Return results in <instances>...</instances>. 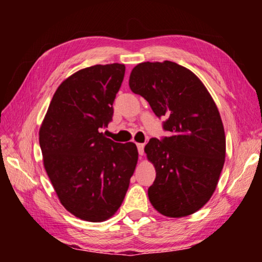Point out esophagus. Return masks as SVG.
I'll list each match as a JSON object with an SVG mask.
<instances>
[{"label": "esophagus", "instance_id": "obj_1", "mask_svg": "<svg viewBox=\"0 0 262 262\" xmlns=\"http://www.w3.org/2000/svg\"><path fill=\"white\" fill-rule=\"evenodd\" d=\"M137 150H139V155L140 156H143L144 154V144L143 143H137Z\"/></svg>", "mask_w": 262, "mask_h": 262}]
</instances>
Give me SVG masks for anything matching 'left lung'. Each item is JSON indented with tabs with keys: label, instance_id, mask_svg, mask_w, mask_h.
I'll list each match as a JSON object with an SVG mask.
<instances>
[{
	"label": "left lung",
	"instance_id": "obj_1",
	"mask_svg": "<svg viewBox=\"0 0 262 262\" xmlns=\"http://www.w3.org/2000/svg\"><path fill=\"white\" fill-rule=\"evenodd\" d=\"M130 90L157 117L168 136L145 145L156 179L148 189L152 207L167 217L192 215L214 194L225 162V134L219 108L205 84L176 62H142L133 68Z\"/></svg>",
	"mask_w": 262,
	"mask_h": 262
}]
</instances>
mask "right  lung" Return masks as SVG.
I'll return each mask as SVG.
<instances>
[{
    "label": "right lung",
    "instance_id": "right-lung-1",
    "mask_svg": "<svg viewBox=\"0 0 262 262\" xmlns=\"http://www.w3.org/2000/svg\"><path fill=\"white\" fill-rule=\"evenodd\" d=\"M125 64H96L70 75L56 89L39 129L42 162L61 205L88 222L112 217L125 199L139 152L101 128L112 120Z\"/></svg>",
    "mask_w": 262,
    "mask_h": 262
}]
</instances>
